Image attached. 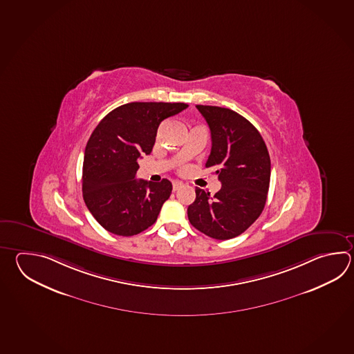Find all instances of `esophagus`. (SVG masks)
<instances>
[{"label":"esophagus","instance_id":"1","mask_svg":"<svg viewBox=\"0 0 354 354\" xmlns=\"http://www.w3.org/2000/svg\"><path fill=\"white\" fill-rule=\"evenodd\" d=\"M183 187H184V184H183V183H181V181H174V183H173L174 192H175V190H179V189L183 188Z\"/></svg>","mask_w":354,"mask_h":354}]
</instances>
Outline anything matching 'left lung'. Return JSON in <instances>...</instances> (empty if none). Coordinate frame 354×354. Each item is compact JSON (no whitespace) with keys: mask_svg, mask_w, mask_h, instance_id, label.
<instances>
[{"mask_svg":"<svg viewBox=\"0 0 354 354\" xmlns=\"http://www.w3.org/2000/svg\"><path fill=\"white\" fill-rule=\"evenodd\" d=\"M208 123L212 150L205 167L213 169L222 188L210 196L195 189L189 222L216 239L239 236L260 216L266 204L271 161L266 144L252 123L237 112L216 106H196Z\"/></svg>","mask_w":354,"mask_h":354,"instance_id":"8db88e82","label":"left lung"}]
</instances>
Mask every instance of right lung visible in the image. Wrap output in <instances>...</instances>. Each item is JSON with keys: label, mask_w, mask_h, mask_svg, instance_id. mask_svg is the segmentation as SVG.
Instances as JSON below:
<instances>
[{"label": "right lung", "mask_w": 354, "mask_h": 354, "mask_svg": "<svg viewBox=\"0 0 354 354\" xmlns=\"http://www.w3.org/2000/svg\"><path fill=\"white\" fill-rule=\"evenodd\" d=\"M187 107L132 102L109 112L95 127L84 151L82 190L88 209L106 231L129 237L156 222L173 185L167 179H136L138 161L151 152L160 123Z\"/></svg>", "instance_id": "right-lung-1"}]
</instances>
